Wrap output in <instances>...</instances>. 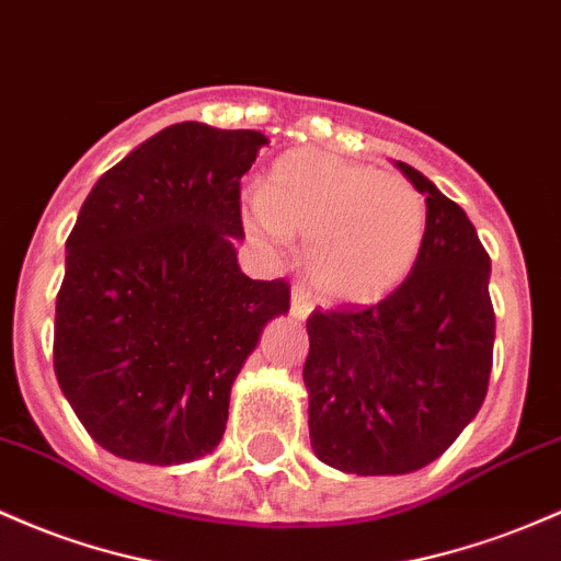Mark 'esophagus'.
Masks as SVG:
<instances>
[{
	"instance_id": "obj_1",
	"label": "esophagus",
	"mask_w": 561,
	"mask_h": 561,
	"mask_svg": "<svg viewBox=\"0 0 561 561\" xmlns=\"http://www.w3.org/2000/svg\"><path fill=\"white\" fill-rule=\"evenodd\" d=\"M290 311L295 319H306L313 311V300L309 290L304 285H295L293 287V300H290Z\"/></svg>"
}]
</instances>
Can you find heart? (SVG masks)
I'll return each mask as SVG.
<instances>
[{"mask_svg": "<svg viewBox=\"0 0 561 561\" xmlns=\"http://www.w3.org/2000/svg\"><path fill=\"white\" fill-rule=\"evenodd\" d=\"M252 231L306 239V274L332 304L389 298L415 268L428 229L426 199L410 181L330 151L276 159L250 207Z\"/></svg>", "mask_w": 561, "mask_h": 561, "instance_id": "heart-1", "label": "heart"}]
</instances>
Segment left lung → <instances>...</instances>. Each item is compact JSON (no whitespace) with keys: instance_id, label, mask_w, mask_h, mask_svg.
<instances>
[{"instance_id":"obj_1","label":"left lung","mask_w":561,"mask_h":561,"mask_svg":"<svg viewBox=\"0 0 561 561\" xmlns=\"http://www.w3.org/2000/svg\"><path fill=\"white\" fill-rule=\"evenodd\" d=\"M428 229L412 274L367 309L313 311L306 322L311 447L359 477L410 473L439 458L473 421L492 370L490 255L469 215L426 175Z\"/></svg>"}]
</instances>
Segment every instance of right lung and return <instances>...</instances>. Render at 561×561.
Returning <instances> with one entry per match:
<instances>
[{"label":"right lung","instance_id":"1","mask_svg":"<svg viewBox=\"0 0 561 561\" xmlns=\"http://www.w3.org/2000/svg\"><path fill=\"white\" fill-rule=\"evenodd\" d=\"M268 138L202 122L164 127L84 199L55 300V378L103 450L151 466L213 453L231 386L285 279L242 274L239 181Z\"/></svg>","mask_w":561,"mask_h":561}]
</instances>
